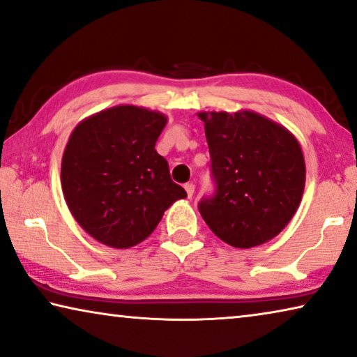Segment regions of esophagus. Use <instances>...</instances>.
I'll return each instance as SVG.
<instances>
[{"label":"esophagus","instance_id":"obj_1","mask_svg":"<svg viewBox=\"0 0 357 357\" xmlns=\"http://www.w3.org/2000/svg\"><path fill=\"white\" fill-rule=\"evenodd\" d=\"M184 189H185V192H188V197H189V199H190V197H192V195H194L195 185H194V184H192V183H188V184H185V185H184Z\"/></svg>","mask_w":357,"mask_h":357}]
</instances>
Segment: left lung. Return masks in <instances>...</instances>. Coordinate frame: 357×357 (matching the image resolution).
Listing matches in <instances>:
<instances>
[{
    "instance_id": "1",
    "label": "left lung",
    "mask_w": 357,
    "mask_h": 357,
    "mask_svg": "<svg viewBox=\"0 0 357 357\" xmlns=\"http://www.w3.org/2000/svg\"><path fill=\"white\" fill-rule=\"evenodd\" d=\"M211 155L214 195L199 211L220 240L246 250L289 224L305 189L303 152L296 137L254 111L199 112Z\"/></svg>"
}]
</instances>
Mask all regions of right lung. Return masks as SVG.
I'll use <instances>...</instances> for the list:
<instances>
[{"mask_svg": "<svg viewBox=\"0 0 357 357\" xmlns=\"http://www.w3.org/2000/svg\"><path fill=\"white\" fill-rule=\"evenodd\" d=\"M165 126L162 112L121 105L73 130L61 158V189L73 218L103 245H138L174 202L188 197L155 151Z\"/></svg>", "mask_w": 357, "mask_h": 357, "instance_id": "obj_1", "label": "right lung"}]
</instances>
